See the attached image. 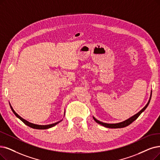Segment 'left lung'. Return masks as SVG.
<instances>
[{
  "mask_svg": "<svg viewBox=\"0 0 160 160\" xmlns=\"http://www.w3.org/2000/svg\"><path fill=\"white\" fill-rule=\"evenodd\" d=\"M151 97H152V92H151V94H150V100H149L148 102V103H147V104L142 108V109L141 110H140L139 112H138L137 114H135V116H132L131 118H130L129 119H127V120L123 121V122L118 123H113V124H111V123H106L101 122V121L97 120V119L94 118V117H93V119H94V121H95L97 123H99V124H100V125H103L104 127H108V128H112V129H113H113H116V128H123V127L128 126V125H129L131 123H132L134 121H135V120L138 118V116H140V114L142 113V112H143L146 110V108L147 107H148V104H149V103H150Z\"/></svg>",
  "mask_w": 160,
  "mask_h": 160,
  "instance_id": "obj_1",
  "label": "left lung"
}]
</instances>
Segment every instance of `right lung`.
<instances>
[{"label":"right lung","mask_w":160,"mask_h":160,"mask_svg":"<svg viewBox=\"0 0 160 160\" xmlns=\"http://www.w3.org/2000/svg\"><path fill=\"white\" fill-rule=\"evenodd\" d=\"M10 108H11V109H12V112H14V113L15 114V116H16L17 118H18L20 120H22L25 125H27L28 126L31 127V128H33V129H49V128H50V127H52L55 126L56 124H58V123H60V121H58V122L54 123H53V124L47 125H39L33 124V123H31L29 122V121H26V120H25V119H23L22 118H21L20 116H19V115H18V113H16V112L14 110V109H13V108H12V107L11 106V105H10Z\"/></svg>","instance_id":"add662e5"}]
</instances>
